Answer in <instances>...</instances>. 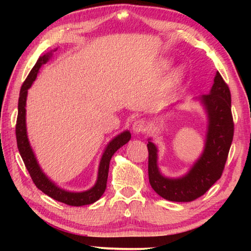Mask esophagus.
Wrapping results in <instances>:
<instances>
[{
    "label": "esophagus",
    "instance_id": "34e87169",
    "mask_svg": "<svg viewBox=\"0 0 251 251\" xmlns=\"http://www.w3.org/2000/svg\"><path fill=\"white\" fill-rule=\"evenodd\" d=\"M131 128H133L134 133H142L146 129V125H145V122L143 120H136L134 121L133 125H131Z\"/></svg>",
    "mask_w": 251,
    "mask_h": 251
}]
</instances>
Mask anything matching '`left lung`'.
Returning <instances> with one entry per match:
<instances>
[{
    "mask_svg": "<svg viewBox=\"0 0 251 251\" xmlns=\"http://www.w3.org/2000/svg\"><path fill=\"white\" fill-rule=\"evenodd\" d=\"M207 115L205 146L201 155L185 175L172 178L160 173L158 150L148 139V177L151 188L171 201H193L202 196L217 181L224 171L233 137L231 96L219 72L216 73L210 92L199 96ZM173 106V105H172Z\"/></svg>",
    "mask_w": 251,
    "mask_h": 251,
    "instance_id": "1",
    "label": "left lung"
}]
</instances>
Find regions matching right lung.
Masks as SVG:
<instances>
[{
    "mask_svg": "<svg viewBox=\"0 0 251 251\" xmlns=\"http://www.w3.org/2000/svg\"><path fill=\"white\" fill-rule=\"evenodd\" d=\"M50 52L48 54L41 56L37 59L36 64L34 65L32 71L29 72L28 76L23 83L22 87L20 91V99H19V114H18V121H16V142H18V148L20 151V155L25 164V167L29 173L32 180L35 186L42 190L45 195H48L50 198L55 199V201L64 202L66 205L70 206H84L90 205L99 201L104 194L106 189V182H107L108 177V169H109V161L112 159L113 155L115 154L117 150H120L122 146L129 142L131 137L129 130H124L123 133L115 136L112 141H110L107 145H106L105 150L101 154L100 166H99V173H97V179L95 185L92 188L85 190V192H69L58 187L54 181H52L50 178L45 175L44 172L42 171L40 164L37 163V159L35 154L29 144L28 137H27V130H26V97H27V91L28 88L32 86L34 80L36 79V76L39 74L41 66L45 64L50 59Z\"/></svg>",
    "mask_w": 251,
    "mask_h": 251,
    "instance_id": "1",
    "label": "right lung"
}]
</instances>
